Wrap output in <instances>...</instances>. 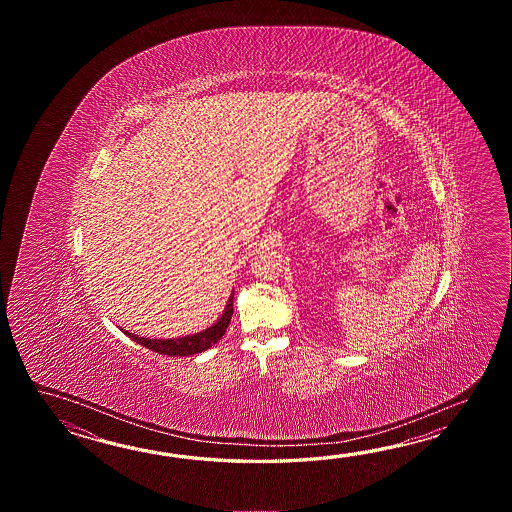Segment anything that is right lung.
I'll use <instances>...</instances> for the list:
<instances>
[{
	"label": "right lung",
	"mask_w": 512,
	"mask_h": 512,
	"mask_svg": "<svg viewBox=\"0 0 512 512\" xmlns=\"http://www.w3.org/2000/svg\"><path fill=\"white\" fill-rule=\"evenodd\" d=\"M232 300H234V293L230 296L229 304L225 307V313L221 315L218 322L214 326L208 327L201 333L196 335H190V337L175 338V340H157V338H142L135 337L133 333L124 331L131 340H135L137 344H141L144 348L152 349L159 355H168V357H186V355H196L201 353L205 349L214 346L218 342L219 338L225 335L227 327L230 324V318L234 313V307H232Z\"/></svg>",
	"instance_id": "right-lung-1"
}]
</instances>
